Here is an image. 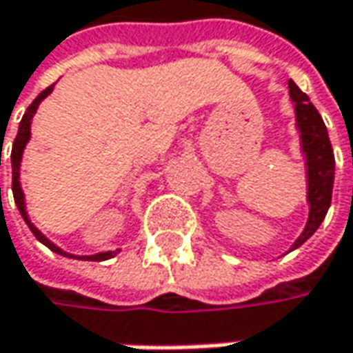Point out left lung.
Segmentation results:
<instances>
[{
  "label": "left lung",
  "instance_id": "8db88e82",
  "mask_svg": "<svg viewBox=\"0 0 353 353\" xmlns=\"http://www.w3.org/2000/svg\"><path fill=\"white\" fill-rule=\"evenodd\" d=\"M290 99L296 109V127L300 131V145L306 157V176H308V204L310 214L304 232L292 244L290 250L302 246L326 219L327 208L332 203V188H334V150L330 145L327 129L316 107L310 103L308 95L300 91V87L288 81Z\"/></svg>",
  "mask_w": 353,
  "mask_h": 353
}]
</instances>
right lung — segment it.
I'll list each match as a JSON object with an SVG mask.
<instances>
[{
	"instance_id": "add662e5",
	"label": "right lung",
	"mask_w": 353,
	"mask_h": 353,
	"mask_svg": "<svg viewBox=\"0 0 353 353\" xmlns=\"http://www.w3.org/2000/svg\"><path fill=\"white\" fill-rule=\"evenodd\" d=\"M51 91H53V85H51V87H47L45 91H41V93L35 97V101L27 107L26 115H23L21 123H19V131H17V137H15V141H13V149H11V172H13V179H11V190H13V199H15L17 210L21 212V216H23V221H26V224L29 226V230L33 232V236L37 238L41 244H45L49 250H53V252H57V254H61V256H69V258H77V260H93V262L109 260V258H113L119 250H115V252H99V254H93V256H75V254H69V252H63L59 246H55L51 240H47V238H45L37 228H35V224L29 221V216H27L26 196H23V190H21V185H19V167H21L23 149H26L29 137H31V119H33V115H35V111H37L39 103H41V101H43Z\"/></svg>"
}]
</instances>
